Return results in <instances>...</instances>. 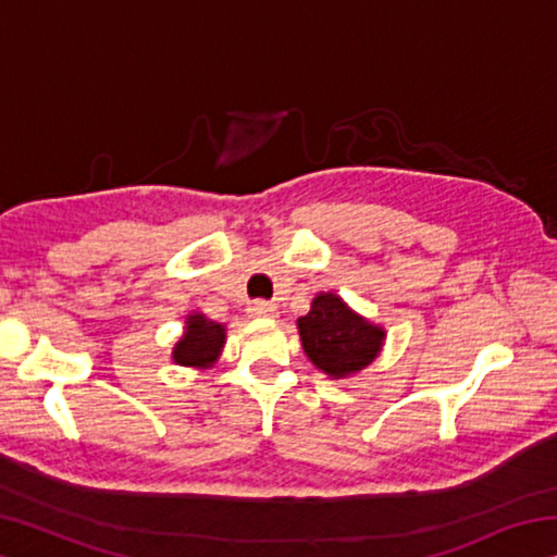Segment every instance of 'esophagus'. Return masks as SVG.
Instances as JSON below:
<instances>
[{
    "instance_id": "obj_1",
    "label": "esophagus",
    "mask_w": 557,
    "mask_h": 557,
    "mask_svg": "<svg viewBox=\"0 0 557 557\" xmlns=\"http://www.w3.org/2000/svg\"><path fill=\"white\" fill-rule=\"evenodd\" d=\"M248 314H250V317H275V314H277V307L270 305V301L258 299V301H250Z\"/></svg>"
}]
</instances>
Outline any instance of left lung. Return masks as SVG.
<instances>
[{"instance_id":"left-lung-1","label":"left lung","mask_w":557,"mask_h":557,"mask_svg":"<svg viewBox=\"0 0 557 557\" xmlns=\"http://www.w3.org/2000/svg\"><path fill=\"white\" fill-rule=\"evenodd\" d=\"M301 348L329 379H348L381 354L385 332L356 314L334 292L312 299L309 314L297 319Z\"/></svg>"}]
</instances>
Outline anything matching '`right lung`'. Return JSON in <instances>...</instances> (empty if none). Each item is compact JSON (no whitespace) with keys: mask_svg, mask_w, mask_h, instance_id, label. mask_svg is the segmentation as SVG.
<instances>
[{"mask_svg":"<svg viewBox=\"0 0 557 557\" xmlns=\"http://www.w3.org/2000/svg\"><path fill=\"white\" fill-rule=\"evenodd\" d=\"M225 344V326L211 322L203 314L186 317V332L178 338L172 358L178 366H191V369H209L219 361L221 348Z\"/></svg>","mask_w":557,"mask_h":557,"instance_id":"add662e5","label":"right lung"}]
</instances>
